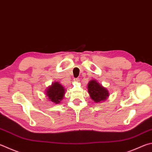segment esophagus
Segmentation results:
<instances>
[{"label":"esophagus","instance_id":"1","mask_svg":"<svg viewBox=\"0 0 152 152\" xmlns=\"http://www.w3.org/2000/svg\"><path fill=\"white\" fill-rule=\"evenodd\" d=\"M74 81H75V82H79L80 81V78H75V79H74Z\"/></svg>","mask_w":152,"mask_h":152}]
</instances>
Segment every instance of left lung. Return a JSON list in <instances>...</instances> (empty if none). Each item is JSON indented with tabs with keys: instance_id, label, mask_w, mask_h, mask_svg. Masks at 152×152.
Listing matches in <instances>:
<instances>
[{
	"instance_id": "obj_1",
	"label": "left lung",
	"mask_w": 152,
	"mask_h": 152,
	"mask_svg": "<svg viewBox=\"0 0 152 152\" xmlns=\"http://www.w3.org/2000/svg\"><path fill=\"white\" fill-rule=\"evenodd\" d=\"M88 91L90 98L95 102L98 103L106 100L109 96V92L95 80H92L88 84Z\"/></svg>"
}]
</instances>
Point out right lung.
I'll return each mask as SVG.
<instances>
[{"mask_svg": "<svg viewBox=\"0 0 152 152\" xmlns=\"http://www.w3.org/2000/svg\"><path fill=\"white\" fill-rule=\"evenodd\" d=\"M46 94L50 101L55 104H59L64 98L65 94V88L58 82H54L50 86L47 88Z\"/></svg>", "mask_w": 152, "mask_h": 152, "instance_id": "obj_1", "label": "right lung"}]
</instances>
